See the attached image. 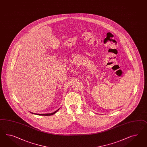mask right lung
<instances>
[{"instance_id":"obj_1","label":"right lung","mask_w":147,"mask_h":147,"mask_svg":"<svg viewBox=\"0 0 147 147\" xmlns=\"http://www.w3.org/2000/svg\"><path fill=\"white\" fill-rule=\"evenodd\" d=\"M59 110V109H58ZM58 110H57V111H55V112H53V113H46V114H35V115H53V114H55V113H56L57 111H58ZM32 113V112H31Z\"/></svg>"}]
</instances>
